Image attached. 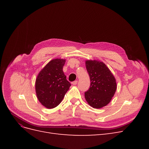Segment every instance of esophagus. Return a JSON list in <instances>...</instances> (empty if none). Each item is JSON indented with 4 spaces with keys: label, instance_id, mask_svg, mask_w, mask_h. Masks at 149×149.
Wrapping results in <instances>:
<instances>
[{
    "label": "esophagus",
    "instance_id": "34e87169",
    "mask_svg": "<svg viewBox=\"0 0 149 149\" xmlns=\"http://www.w3.org/2000/svg\"><path fill=\"white\" fill-rule=\"evenodd\" d=\"M71 83H72V84H73V85H76V84L78 83V81H77V80H76V81H73V82H72Z\"/></svg>",
    "mask_w": 149,
    "mask_h": 149
}]
</instances>
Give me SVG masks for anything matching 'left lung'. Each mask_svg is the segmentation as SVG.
I'll return each instance as SVG.
<instances>
[{
  "instance_id": "obj_1",
  "label": "left lung",
  "mask_w": 149,
  "mask_h": 149,
  "mask_svg": "<svg viewBox=\"0 0 149 149\" xmlns=\"http://www.w3.org/2000/svg\"><path fill=\"white\" fill-rule=\"evenodd\" d=\"M86 67L91 84L84 93L85 99L90 106L100 109L108 104L114 96L117 88L116 79L102 62L87 60Z\"/></svg>"
}]
</instances>
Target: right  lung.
<instances>
[{"label": "right lung", "mask_w": 149, "mask_h": 149, "mask_svg": "<svg viewBox=\"0 0 149 149\" xmlns=\"http://www.w3.org/2000/svg\"><path fill=\"white\" fill-rule=\"evenodd\" d=\"M65 60L54 59L40 72L35 82L38 101L48 109L56 107L61 102L71 86L63 71Z\"/></svg>", "instance_id": "obj_1"}]
</instances>
